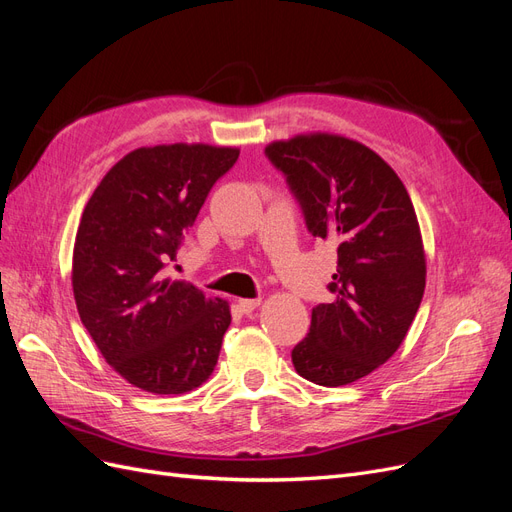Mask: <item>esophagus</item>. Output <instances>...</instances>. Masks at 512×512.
<instances>
[{
	"label": "esophagus",
	"instance_id": "obj_1",
	"mask_svg": "<svg viewBox=\"0 0 512 512\" xmlns=\"http://www.w3.org/2000/svg\"><path fill=\"white\" fill-rule=\"evenodd\" d=\"M260 303H262L260 299H239V307L243 309L245 314H252L254 309H256Z\"/></svg>",
	"mask_w": 512,
	"mask_h": 512
}]
</instances>
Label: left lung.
<instances>
[{
  "mask_svg": "<svg viewBox=\"0 0 512 512\" xmlns=\"http://www.w3.org/2000/svg\"><path fill=\"white\" fill-rule=\"evenodd\" d=\"M265 153L286 175L312 235L337 243L335 299L312 309L292 365L331 389L361 380L397 352L425 292L427 260L410 194L376 151L342 134H297Z\"/></svg>",
  "mask_w": 512,
  "mask_h": 512,
  "instance_id": "8db88e82",
  "label": "left lung"
}]
</instances>
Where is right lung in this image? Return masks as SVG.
I'll return each instance as SVG.
<instances>
[{"mask_svg": "<svg viewBox=\"0 0 512 512\" xmlns=\"http://www.w3.org/2000/svg\"><path fill=\"white\" fill-rule=\"evenodd\" d=\"M237 147L175 143L123 156L87 200L72 254L79 316L121 378L153 395H183L218 363L230 305L164 277Z\"/></svg>", "mask_w": 512, "mask_h": 512, "instance_id": "1", "label": "right lung"}]
</instances>
